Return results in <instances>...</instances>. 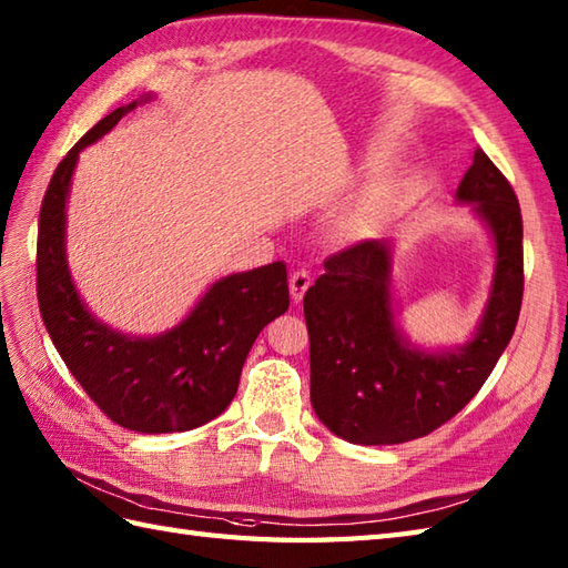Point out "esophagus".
Here are the masks:
<instances>
[{
  "instance_id": "1",
  "label": "esophagus",
  "mask_w": 568,
  "mask_h": 568,
  "mask_svg": "<svg viewBox=\"0 0 568 568\" xmlns=\"http://www.w3.org/2000/svg\"><path fill=\"white\" fill-rule=\"evenodd\" d=\"M308 286H311V274H308L306 270H296V272L292 274V280H288V288H292L294 304H298V301L304 298Z\"/></svg>"
}]
</instances>
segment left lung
<instances>
[{
  "label": "left lung",
  "mask_w": 568,
  "mask_h": 568,
  "mask_svg": "<svg viewBox=\"0 0 568 568\" xmlns=\"http://www.w3.org/2000/svg\"><path fill=\"white\" fill-rule=\"evenodd\" d=\"M496 241V276L471 343L420 352L394 325L390 247L359 241L333 252L304 296L311 337V403L321 423L355 445H398L430 435L469 403L518 325L523 216L510 182L484 150L457 189Z\"/></svg>",
  "instance_id": "1"
}]
</instances>
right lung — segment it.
Wrapping results in <instances>:
<instances>
[{
  "label": "right lung",
  "instance_id": "right-lung-1",
  "mask_svg": "<svg viewBox=\"0 0 568 568\" xmlns=\"http://www.w3.org/2000/svg\"><path fill=\"white\" fill-rule=\"evenodd\" d=\"M138 102L113 109L60 160L38 216L36 292L45 331L99 410L133 433H184L233 400L255 337L288 308L286 264L272 262L213 284L170 333L125 337L90 316L65 262V201L80 150Z\"/></svg>",
  "mask_w": 568,
  "mask_h": 568
}]
</instances>
